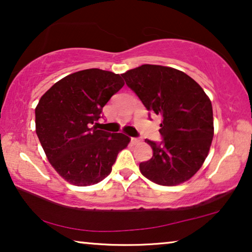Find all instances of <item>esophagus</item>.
Wrapping results in <instances>:
<instances>
[{"instance_id": "34e87169", "label": "esophagus", "mask_w": 252, "mask_h": 252, "mask_svg": "<svg viewBox=\"0 0 252 252\" xmlns=\"http://www.w3.org/2000/svg\"><path fill=\"white\" fill-rule=\"evenodd\" d=\"M140 141V139H138V138H134V137H131V143L132 144H138Z\"/></svg>"}]
</instances>
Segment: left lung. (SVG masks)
I'll return each mask as SVG.
<instances>
[{
	"mask_svg": "<svg viewBox=\"0 0 252 252\" xmlns=\"http://www.w3.org/2000/svg\"><path fill=\"white\" fill-rule=\"evenodd\" d=\"M121 76L147 111L161 116L162 141L146 139L153 157L140 163L141 173L163 186L192 178L208 157L214 138L210 99L192 77L171 67L146 63Z\"/></svg>",
	"mask_w": 252,
	"mask_h": 252,
	"instance_id": "left-lung-1",
	"label": "left lung"
}]
</instances>
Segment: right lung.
Returning <instances> with one entry per match:
<instances>
[{
    "instance_id": "add662e5",
    "label": "right lung",
    "mask_w": 252,
    "mask_h": 252,
    "mask_svg": "<svg viewBox=\"0 0 252 252\" xmlns=\"http://www.w3.org/2000/svg\"><path fill=\"white\" fill-rule=\"evenodd\" d=\"M123 86L119 74L84 69L58 81L38 101L35 108L38 139L56 171L73 185L101 182L129 144L125 133L97 126L102 107Z\"/></svg>"
}]
</instances>
